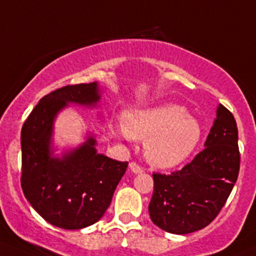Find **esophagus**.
<instances>
[{"label": "esophagus", "mask_w": 256, "mask_h": 256, "mask_svg": "<svg viewBox=\"0 0 256 256\" xmlns=\"http://www.w3.org/2000/svg\"><path fill=\"white\" fill-rule=\"evenodd\" d=\"M130 168H131V171H132V172H135V174H140V172H142L144 171V168L142 166L140 165V164H138V162H130Z\"/></svg>", "instance_id": "34e87169"}]
</instances>
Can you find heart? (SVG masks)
<instances>
[{
    "mask_svg": "<svg viewBox=\"0 0 256 256\" xmlns=\"http://www.w3.org/2000/svg\"><path fill=\"white\" fill-rule=\"evenodd\" d=\"M124 128L131 138H148L146 158L158 168H172L182 162L202 138L199 122L175 104L128 112Z\"/></svg>",
    "mask_w": 256,
    "mask_h": 256,
    "instance_id": "heart-1",
    "label": "heart"
}]
</instances>
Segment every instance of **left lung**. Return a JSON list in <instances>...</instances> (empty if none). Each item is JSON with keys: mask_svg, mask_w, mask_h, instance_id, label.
<instances>
[{"mask_svg": "<svg viewBox=\"0 0 256 256\" xmlns=\"http://www.w3.org/2000/svg\"><path fill=\"white\" fill-rule=\"evenodd\" d=\"M240 151L232 114L220 105L205 148L181 170L154 172L151 220L171 234L204 229L219 215L238 180Z\"/></svg>", "mask_w": 256, "mask_h": 256, "instance_id": "obj_1", "label": "left lung"}]
</instances>
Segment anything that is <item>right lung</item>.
<instances>
[{"instance_id":"right-lung-1","label":"right lung","mask_w":256,"mask_h":256,"mask_svg":"<svg viewBox=\"0 0 256 256\" xmlns=\"http://www.w3.org/2000/svg\"><path fill=\"white\" fill-rule=\"evenodd\" d=\"M98 98L96 82L64 86L44 96L22 126V191L32 208L57 228L78 230L98 222L128 168V161L96 152L92 138L62 160L50 156L56 114L68 102L91 105Z\"/></svg>"}]
</instances>
